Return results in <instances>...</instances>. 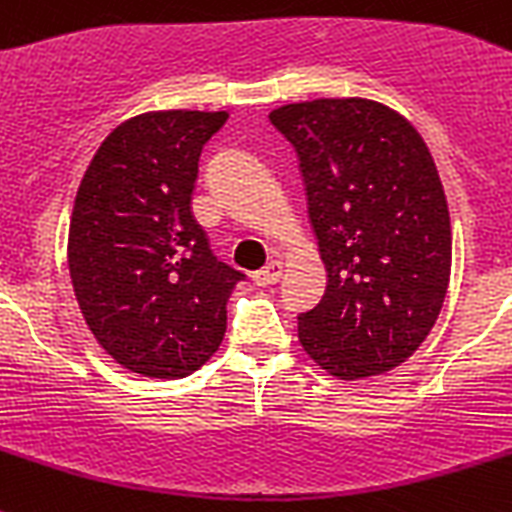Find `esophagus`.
Instances as JSON below:
<instances>
[{"mask_svg":"<svg viewBox=\"0 0 512 512\" xmlns=\"http://www.w3.org/2000/svg\"><path fill=\"white\" fill-rule=\"evenodd\" d=\"M281 276H283L281 260H270L265 268H260L257 273H252V281H255L257 286H270V283H276Z\"/></svg>","mask_w":512,"mask_h":512,"instance_id":"1","label":"esophagus"}]
</instances>
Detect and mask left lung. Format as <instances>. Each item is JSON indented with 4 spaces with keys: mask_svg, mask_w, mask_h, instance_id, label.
<instances>
[{
    "mask_svg": "<svg viewBox=\"0 0 512 512\" xmlns=\"http://www.w3.org/2000/svg\"><path fill=\"white\" fill-rule=\"evenodd\" d=\"M294 143L328 286L299 343L336 380L403 364L435 328L453 234L435 158L409 119L369 98L270 111Z\"/></svg>",
    "mask_w": 512,
    "mask_h": 512,
    "instance_id": "1",
    "label": "left lung"
}]
</instances>
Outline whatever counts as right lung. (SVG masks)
Here are the masks:
<instances>
[{
  "label": "right lung",
  "instance_id": "1",
  "mask_svg": "<svg viewBox=\"0 0 512 512\" xmlns=\"http://www.w3.org/2000/svg\"><path fill=\"white\" fill-rule=\"evenodd\" d=\"M229 111H145L111 130L72 205V289L101 349L135 375L179 380L216 354L242 273L192 216L200 150Z\"/></svg>",
  "mask_w": 512,
  "mask_h": 512
}]
</instances>
